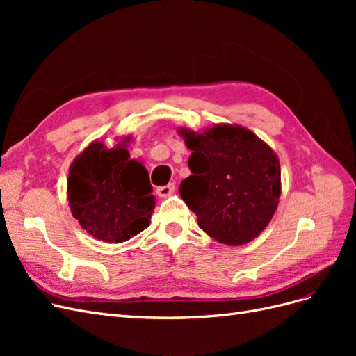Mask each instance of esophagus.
<instances>
[{
  "mask_svg": "<svg viewBox=\"0 0 356 356\" xmlns=\"http://www.w3.org/2000/svg\"><path fill=\"white\" fill-rule=\"evenodd\" d=\"M174 191H175V184H174V182H170V184L163 186V187H159V188L156 190L159 197H168V196H170Z\"/></svg>",
  "mask_w": 356,
  "mask_h": 356,
  "instance_id": "obj_1",
  "label": "esophagus"
}]
</instances>
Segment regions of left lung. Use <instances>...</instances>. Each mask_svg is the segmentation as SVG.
Masks as SVG:
<instances>
[{
  "label": "left lung",
  "mask_w": 356,
  "mask_h": 356,
  "mask_svg": "<svg viewBox=\"0 0 356 356\" xmlns=\"http://www.w3.org/2000/svg\"><path fill=\"white\" fill-rule=\"evenodd\" d=\"M178 134L191 156V175L179 195L197 215L199 227L229 246L254 241L270 222L281 196V165L273 149L250 129L213 124Z\"/></svg>",
  "instance_id": "8db88e82"
}]
</instances>
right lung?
Here are the masks:
<instances>
[{"instance_id": "add662e5", "label": "right lung", "mask_w": 356, "mask_h": 356, "mask_svg": "<svg viewBox=\"0 0 356 356\" xmlns=\"http://www.w3.org/2000/svg\"><path fill=\"white\" fill-rule=\"evenodd\" d=\"M123 138L113 148L93 141L74 159L67 196L70 209L95 239L126 242L149 225L156 197L145 166L131 159Z\"/></svg>"}]
</instances>
